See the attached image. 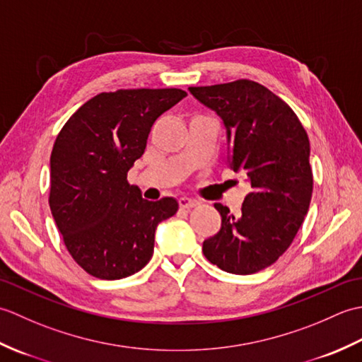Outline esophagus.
I'll list each match as a JSON object with an SVG mask.
<instances>
[{"mask_svg": "<svg viewBox=\"0 0 362 362\" xmlns=\"http://www.w3.org/2000/svg\"><path fill=\"white\" fill-rule=\"evenodd\" d=\"M179 205H180V209H183V210H189V209H193V206L197 205V201H194V199H189L187 196H183V197L179 199Z\"/></svg>", "mask_w": 362, "mask_h": 362, "instance_id": "34e87169", "label": "esophagus"}]
</instances>
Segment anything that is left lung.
Here are the masks:
<instances>
[{
  "instance_id": "left-lung-1",
  "label": "left lung",
  "mask_w": 362,
  "mask_h": 362,
  "mask_svg": "<svg viewBox=\"0 0 362 362\" xmlns=\"http://www.w3.org/2000/svg\"><path fill=\"white\" fill-rule=\"evenodd\" d=\"M188 90L222 119L227 163L250 188L240 216L214 204L221 230L204 241V255L226 272L255 274L286 252L308 213V135L291 107L261 83L240 79Z\"/></svg>"
}]
</instances>
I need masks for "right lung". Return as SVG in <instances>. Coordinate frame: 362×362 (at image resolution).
Segmentation results:
<instances>
[{"mask_svg": "<svg viewBox=\"0 0 362 362\" xmlns=\"http://www.w3.org/2000/svg\"><path fill=\"white\" fill-rule=\"evenodd\" d=\"M187 91L136 88L99 93L79 107L51 152L49 209L70 255L101 280H119L149 263L156 230L174 216V197L146 201L129 185L151 127Z\"/></svg>", "mask_w": 362, "mask_h": 362, "instance_id": "add662e5", "label": "right lung"}]
</instances>
